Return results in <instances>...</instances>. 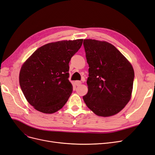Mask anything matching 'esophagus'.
<instances>
[{
    "mask_svg": "<svg viewBox=\"0 0 155 155\" xmlns=\"http://www.w3.org/2000/svg\"><path fill=\"white\" fill-rule=\"evenodd\" d=\"M82 83H81V81H75V85H76V86H79L81 85Z\"/></svg>",
    "mask_w": 155,
    "mask_h": 155,
    "instance_id": "34e87169",
    "label": "esophagus"
}]
</instances>
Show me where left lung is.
Returning a JSON list of instances; mask_svg holds the SVG:
<instances>
[{"instance_id": "8db88e82", "label": "left lung", "mask_w": 155, "mask_h": 155, "mask_svg": "<svg viewBox=\"0 0 155 155\" xmlns=\"http://www.w3.org/2000/svg\"><path fill=\"white\" fill-rule=\"evenodd\" d=\"M88 64V92L83 97L95 114L109 117L118 114L132 96L134 69L114 45L107 41L84 39Z\"/></svg>"}]
</instances>
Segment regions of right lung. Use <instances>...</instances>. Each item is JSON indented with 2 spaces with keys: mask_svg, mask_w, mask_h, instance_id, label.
<instances>
[{
  "mask_svg": "<svg viewBox=\"0 0 155 155\" xmlns=\"http://www.w3.org/2000/svg\"><path fill=\"white\" fill-rule=\"evenodd\" d=\"M83 39L46 44L22 65L19 83L26 100L35 109L52 114L65 105L72 92L68 80L69 62Z\"/></svg>",
  "mask_w": 155,
  "mask_h": 155,
  "instance_id": "1",
  "label": "right lung"
}]
</instances>
